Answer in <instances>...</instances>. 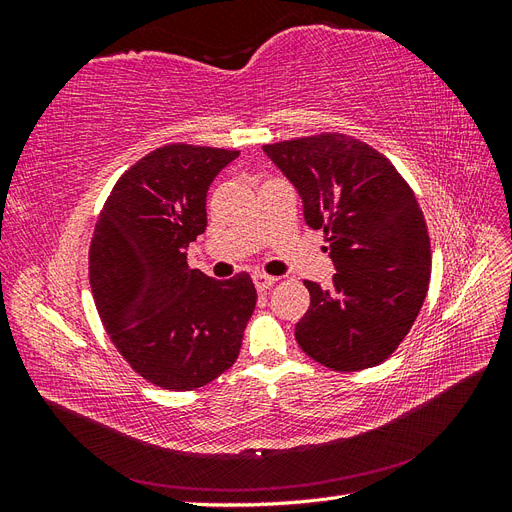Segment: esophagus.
Here are the masks:
<instances>
[{
    "label": "esophagus",
    "instance_id": "1",
    "mask_svg": "<svg viewBox=\"0 0 512 512\" xmlns=\"http://www.w3.org/2000/svg\"><path fill=\"white\" fill-rule=\"evenodd\" d=\"M252 280H254V286L262 292V290H269L277 282V277H271V275H265V273H254Z\"/></svg>",
    "mask_w": 512,
    "mask_h": 512
}]
</instances>
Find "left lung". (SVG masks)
<instances>
[{"instance_id": "obj_1", "label": "left lung", "mask_w": 512, "mask_h": 512, "mask_svg": "<svg viewBox=\"0 0 512 512\" xmlns=\"http://www.w3.org/2000/svg\"><path fill=\"white\" fill-rule=\"evenodd\" d=\"M262 151L301 196L305 224L327 232L331 288L305 280L309 309L294 327L305 354L335 371L389 359L421 312L431 275L416 196L382 153L344 134Z\"/></svg>"}]
</instances>
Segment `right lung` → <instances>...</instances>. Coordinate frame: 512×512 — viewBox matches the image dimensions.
<instances>
[{
    "label": "right lung",
    "mask_w": 512,
    "mask_h": 512,
    "mask_svg": "<svg viewBox=\"0 0 512 512\" xmlns=\"http://www.w3.org/2000/svg\"><path fill=\"white\" fill-rule=\"evenodd\" d=\"M239 151L164 145L115 183L89 250V282L115 348L145 380L192 391L237 361L256 307L252 277L188 267L207 192Z\"/></svg>",
    "instance_id": "obj_1"
}]
</instances>
